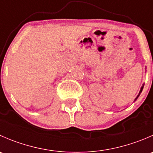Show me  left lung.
<instances>
[{"label":"left lung","instance_id":"obj_1","mask_svg":"<svg viewBox=\"0 0 153 153\" xmlns=\"http://www.w3.org/2000/svg\"><path fill=\"white\" fill-rule=\"evenodd\" d=\"M143 86H144V84H143L142 86H141V90H140V92H139V94H138V95H137V97H136V98H135V101H136V100H137V98H138V97H139V95H140V94H141V92H142V90H143Z\"/></svg>","mask_w":153,"mask_h":153}]
</instances>
